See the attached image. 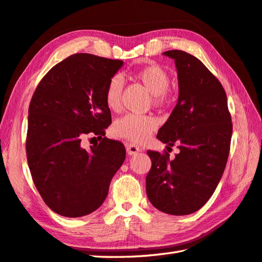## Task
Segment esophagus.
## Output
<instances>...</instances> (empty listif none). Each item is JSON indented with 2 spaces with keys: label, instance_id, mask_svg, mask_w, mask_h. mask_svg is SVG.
Returning a JSON list of instances; mask_svg holds the SVG:
<instances>
[{
  "label": "esophagus",
  "instance_id": "esophagus-1",
  "mask_svg": "<svg viewBox=\"0 0 262 262\" xmlns=\"http://www.w3.org/2000/svg\"><path fill=\"white\" fill-rule=\"evenodd\" d=\"M126 150H127V153L129 156H135L136 153H138L141 151V148L138 147L137 145H135V144H127V146H126Z\"/></svg>",
  "mask_w": 262,
  "mask_h": 262
}]
</instances>
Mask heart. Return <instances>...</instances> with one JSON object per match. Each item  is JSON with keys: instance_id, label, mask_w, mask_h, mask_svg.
Segmentation results:
<instances>
[{"instance_id": "heart-1", "label": "heart", "mask_w": 262, "mask_h": 262, "mask_svg": "<svg viewBox=\"0 0 262 262\" xmlns=\"http://www.w3.org/2000/svg\"><path fill=\"white\" fill-rule=\"evenodd\" d=\"M134 77L144 85L148 92L155 96V104L160 105L167 102V91L170 86V76L165 69L157 64H148L137 70ZM124 90V80L120 76H114L106 84L104 101L111 111H119L121 106V95ZM158 128V121L151 116L126 115L118 119L112 132L115 136L125 138L129 142H145L148 136Z\"/></svg>"}]
</instances>
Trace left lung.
<instances>
[{"instance_id": "8db88e82", "label": "left lung", "mask_w": 262, "mask_h": 262, "mask_svg": "<svg viewBox=\"0 0 262 262\" xmlns=\"http://www.w3.org/2000/svg\"><path fill=\"white\" fill-rule=\"evenodd\" d=\"M163 54L175 60L179 96L157 138L177 144L179 153L170 160L167 151H147L152 166L146 194L160 211L184 216L201 209L216 189L227 163L233 124L226 93L211 71L184 51Z\"/></svg>"}]
</instances>
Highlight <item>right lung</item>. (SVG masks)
I'll return each mask as SVG.
<instances>
[{"label":"right lung","mask_w":262,"mask_h":262,"mask_svg":"<svg viewBox=\"0 0 262 262\" xmlns=\"http://www.w3.org/2000/svg\"><path fill=\"white\" fill-rule=\"evenodd\" d=\"M122 63L73 54L49 70L30 100L29 170L46 206L60 216L83 217L99 209L125 161L124 144L104 137L111 124L104 91ZM86 136L99 141L90 150L81 143Z\"/></svg>","instance_id":"right-lung-1"}]
</instances>
